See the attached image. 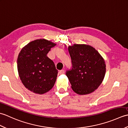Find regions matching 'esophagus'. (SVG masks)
<instances>
[{
  "label": "esophagus",
  "instance_id": "esophagus-1",
  "mask_svg": "<svg viewBox=\"0 0 128 128\" xmlns=\"http://www.w3.org/2000/svg\"><path fill=\"white\" fill-rule=\"evenodd\" d=\"M59 73L60 74H63L64 73V70H60L59 72Z\"/></svg>",
  "mask_w": 128,
  "mask_h": 128
}]
</instances>
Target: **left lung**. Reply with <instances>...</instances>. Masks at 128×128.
Instances as JSON below:
<instances>
[{
    "instance_id": "1",
    "label": "left lung",
    "mask_w": 128,
    "mask_h": 128,
    "mask_svg": "<svg viewBox=\"0 0 128 128\" xmlns=\"http://www.w3.org/2000/svg\"><path fill=\"white\" fill-rule=\"evenodd\" d=\"M72 69L66 75L72 88L80 95L94 92L104 79L106 66L104 59L96 49L85 44L69 46Z\"/></svg>"
}]
</instances>
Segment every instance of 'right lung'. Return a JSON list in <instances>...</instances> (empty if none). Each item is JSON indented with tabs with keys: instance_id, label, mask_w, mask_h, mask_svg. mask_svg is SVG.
Listing matches in <instances>:
<instances>
[{
	"instance_id": "add662e5",
	"label": "right lung",
	"mask_w": 128,
	"mask_h": 128,
	"mask_svg": "<svg viewBox=\"0 0 128 128\" xmlns=\"http://www.w3.org/2000/svg\"><path fill=\"white\" fill-rule=\"evenodd\" d=\"M56 44L44 38L29 42L19 53L17 66L22 84L34 94H42L53 88L58 70L54 62L47 56Z\"/></svg>"
}]
</instances>
